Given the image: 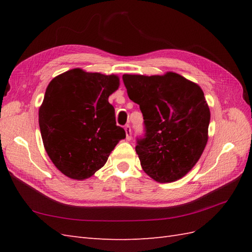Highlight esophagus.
I'll return each instance as SVG.
<instances>
[{"label": "esophagus", "instance_id": "obj_1", "mask_svg": "<svg viewBox=\"0 0 252 252\" xmlns=\"http://www.w3.org/2000/svg\"><path fill=\"white\" fill-rule=\"evenodd\" d=\"M125 130H126V140L130 141L131 137H132V131H131V126L129 125H126L125 126Z\"/></svg>", "mask_w": 252, "mask_h": 252}]
</instances>
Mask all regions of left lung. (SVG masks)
<instances>
[{"label": "left lung", "mask_w": 252, "mask_h": 252, "mask_svg": "<svg viewBox=\"0 0 252 252\" xmlns=\"http://www.w3.org/2000/svg\"><path fill=\"white\" fill-rule=\"evenodd\" d=\"M122 80L144 118V136L135 146L143 170L159 183L183 178L208 141L210 110L202 90L174 72L123 74Z\"/></svg>", "instance_id": "1"}]
</instances>
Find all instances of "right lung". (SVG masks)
Returning a JSON list of instances; mask_svg holds the SVG:
<instances>
[{
	"instance_id": "1",
	"label": "right lung",
	"mask_w": 252,
	"mask_h": 252,
	"mask_svg": "<svg viewBox=\"0 0 252 252\" xmlns=\"http://www.w3.org/2000/svg\"><path fill=\"white\" fill-rule=\"evenodd\" d=\"M119 87L117 76L72 69L47 85L39 110L42 140L62 173L74 180L92 176L106 163L122 138L109 95Z\"/></svg>"
}]
</instances>
